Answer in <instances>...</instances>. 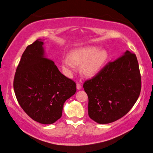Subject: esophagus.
Wrapping results in <instances>:
<instances>
[{
	"label": "esophagus",
	"mask_w": 153,
	"mask_h": 153,
	"mask_svg": "<svg viewBox=\"0 0 153 153\" xmlns=\"http://www.w3.org/2000/svg\"><path fill=\"white\" fill-rule=\"evenodd\" d=\"M76 88H77V90H80L82 88V86H81V84H79V83H77V84H76Z\"/></svg>",
	"instance_id": "obj_1"
}]
</instances>
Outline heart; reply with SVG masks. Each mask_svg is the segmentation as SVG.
I'll list each match as a JSON object with an SVG mask.
<instances>
[{
  "label": "heart",
  "instance_id": "1",
  "mask_svg": "<svg viewBox=\"0 0 153 153\" xmlns=\"http://www.w3.org/2000/svg\"><path fill=\"white\" fill-rule=\"evenodd\" d=\"M108 59L107 51L95 46L75 49L62 59V65L67 73L81 65L80 71L86 77H93L101 70Z\"/></svg>",
  "mask_w": 153,
  "mask_h": 153
}]
</instances>
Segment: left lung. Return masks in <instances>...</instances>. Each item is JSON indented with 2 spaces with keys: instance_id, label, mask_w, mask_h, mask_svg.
I'll list each match as a JSON object with an SVG mask.
<instances>
[{
  "instance_id": "left-lung-1",
  "label": "left lung",
  "mask_w": 153,
  "mask_h": 153,
  "mask_svg": "<svg viewBox=\"0 0 153 153\" xmlns=\"http://www.w3.org/2000/svg\"><path fill=\"white\" fill-rule=\"evenodd\" d=\"M88 97V115L107 124L123 117L132 108L141 90V76L135 54L126 51L84 84Z\"/></svg>"
}]
</instances>
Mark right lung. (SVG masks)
<instances>
[{
	"label": "right lung",
	"mask_w": 153,
	"mask_h": 153,
	"mask_svg": "<svg viewBox=\"0 0 153 153\" xmlns=\"http://www.w3.org/2000/svg\"><path fill=\"white\" fill-rule=\"evenodd\" d=\"M42 40L23 53L15 75L13 88L21 107L42 124H52L62 116L63 105L76 92V84L46 57Z\"/></svg>",
	"instance_id": "add662e5"
}]
</instances>
